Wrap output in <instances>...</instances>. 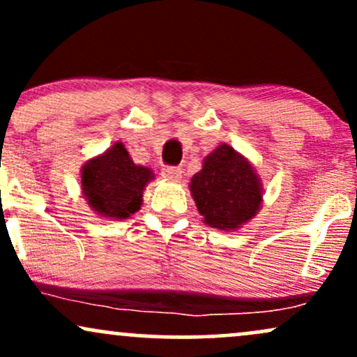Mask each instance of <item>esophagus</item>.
<instances>
[{
  "label": "esophagus",
  "instance_id": "34e87169",
  "mask_svg": "<svg viewBox=\"0 0 357 357\" xmlns=\"http://www.w3.org/2000/svg\"><path fill=\"white\" fill-rule=\"evenodd\" d=\"M181 173H183L181 167L178 166H165L161 171L162 178L169 179V181H178V179L181 178Z\"/></svg>",
  "mask_w": 357,
  "mask_h": 357
}]
</instances>
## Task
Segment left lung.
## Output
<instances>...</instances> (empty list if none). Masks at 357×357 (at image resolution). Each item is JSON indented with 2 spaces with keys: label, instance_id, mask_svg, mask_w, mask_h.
Returning <instances> with one entry per match:
<instances>
[{
  "label": "left lung",
  "instance_id": "obj_1",
  "mask_svg": "<svg viewBox=\"0 0 357 357\" xmlns=\"http://www.w3.org/2000/svg\"><path fill=\"white\" fill-rule=\"evenodd\" d=\"M190 188L204 223L220 230L238 228L255 216L261 203L260 183L252 166L227 144L204 159Z\"/></svg>",
  "mask_w": 357,
  "mask_h": 357
}]
</instances>
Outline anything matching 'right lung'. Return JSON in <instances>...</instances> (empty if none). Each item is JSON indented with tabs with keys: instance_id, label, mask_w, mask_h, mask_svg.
I'll return each instance as SVG.
<instances>
[{
	"instance_id": "add662e5",
	"label": "right lung",
	"mask_w": 357,
	"mask_h": 357,
	"mask_svg": "<svg viewBox=\"0 0 357 357\" xmlns=\"http://www.w3.org/2000/svg\"><path fill=\"white\" fill-rule=\"evenodd\" d=\"M149 179H153L149 167L134 165L126 147L117 142L84 166L82 190L99 215L122 220L141 208L142 191Z\"/></svg>"
}]
</instances>
